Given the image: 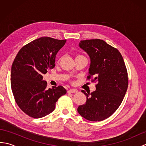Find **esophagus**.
Returning a JSON list of instances; mask_svg holds the SVG:
<instances>
[{"label":"esophagus","mask_w":146,"mask_h":146,"mask_svg":"<svg viewBox=\"0 0 146 146\" xmlns=\"http://www.w3.org/2000/svg\"><path fill=\"white\" fill-rule=\"evenodd\" d=\"M68 93H77L78 92V90L76 89H70L68 91Z\"/></svg>","instance_id":"34e87169"}]
</instances>
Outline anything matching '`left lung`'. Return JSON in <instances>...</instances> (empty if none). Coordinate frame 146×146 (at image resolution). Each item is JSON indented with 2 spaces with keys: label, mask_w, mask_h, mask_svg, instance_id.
<instances>
[{
  "label": "left lung",
  "mask_w": 146,
  "mask_h": 146,
  "mask_svg": "<svg viewBox=\"0 0 146 146\" xmlns=\"http://www.w3.org/2000/svg\"><path fill=\"white\" fill-rule=\"evenodd\" d=\"M79 47L90 60L88 76L97 82L96 90L82 92L86 96L78 112L85 119L102 121L111 116L122 103L128 87L127 71L120 52L101 39L81 41Z\"/></svg>",
  "instance_id": "1"
}]
</instances>
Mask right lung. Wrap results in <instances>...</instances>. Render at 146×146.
<instances>
[{
  "label": "right lung",
  "instance_id": "add662e5",
  "mask_svg": "<svg viewBox=\"0 0 146 146\" xmlns=\"http://www.w3.org/2000/svg\"><path fill=\"white\" fill-rule=\"evenodd\" d=\"M66 40L41 37L22 48L11 71L12 94L17 105L33 118H41L54 110L56 102L66 90L62 86L47 88L43 75L55 66L56 55Z\"/></svg>",
  "mask_w": 146,
  "mask_h": 146
}]
</instances>
